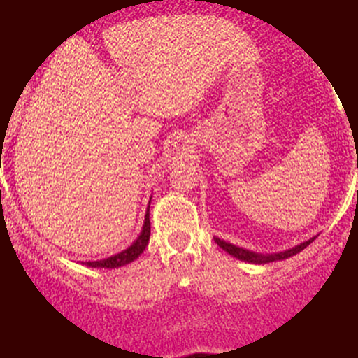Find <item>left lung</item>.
<instances>
[{
  "label": "left lung",
  "mask_w": 358,
  "mask_h": 358,
  "mask_svg": "<svg viewBox=\"0 0 358 358\" xmlns=\"http://www.w3.org/2000/svg\"><path fill=\"white\" fill-rule=\"evenodd\" d=\"M217 242V245H220L222 249L225 250V252H229L231 256H234L236 259H241V261H245V262H252V264H266V262H274V261H282V259H287L291 256H294V254L301 252L303 249L306 248V245H310L311 242H313L316 237H311L310 241L303 242V244L299 245H294L293 249H287V250H282V252H276V254H259V252H252V250H248V249H242V248H237V245L231 244V242H225L219 239V237H213Z\"/></svg>",
  "instance_id": "left-lung-1"
}]
</instances>
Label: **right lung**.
Masks as SVG:
<instances>
[{
  "instance_id": "obj_1",
  "label": "right lung",
  "mask_w": 358,
  "mask_h": 358,
  "mask_svg": "<svg viewBox=\"0 0 358 358\" xmlns=\"http://www.w3.org/2000/svg\"><path fill=\"white\" fill-rule=\"evenodd\" d=\"M151 234V224H150V207H148L146 215H145V224H143V231L138 236V239L129 245V248L122 250V252L114 254V256L101 259V261H87L84 262L89 268H106V269H114L121 268V266L129 264L134 259H138L143 254V250L146 249L148 241H150Z\"/></svg>"
}]
</instances>
